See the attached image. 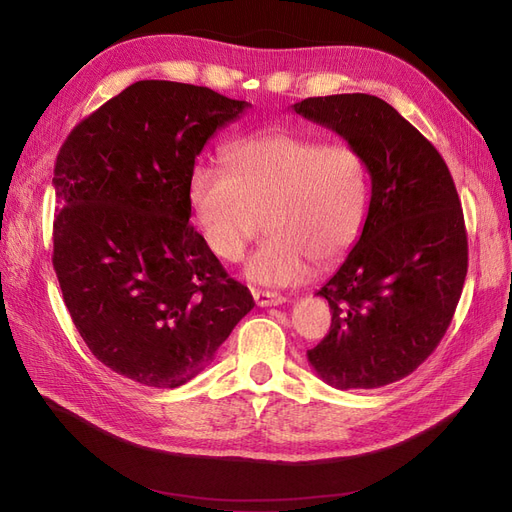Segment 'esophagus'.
I'll return each instance as SVG.
<instances>
[{
	"mask_svg": "<svg viewBox=\"0 0 512 512\" xmlns=\"http://www.w3.org/2000/svg\"><path fill=\"white\" fill-rule=\"evenodd\" d=\"M253 299L259 307H272V305H282L286 299L278 293H270V291H253Z\"/></svg>",
	"mask_w": 512,
	"mask_h": 512,
	"instance_id": "esophagus-1",
	"label": "esophagus"
}]
</instances>
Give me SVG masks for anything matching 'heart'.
Segmentation results:
<instances>
[{
    "label": "heart",
    "instance_id": "obj_1",
    "mask_svg": "<svg viewBox=\"0 0 512 512\" xmlns=\"http://www.w3.org/2000/svg\"><path fill=\"white\" fill-rule=\"evenodd\" d=\"M228 171L196 165L188 198L207 249L236 263L259 234L270 236L249 257L244 276L263 286H293L358 240L368 175L347 144H322L291 131L244 138L226 150Z\"/></svg>",
    "mask_w": 512,
    "mask_h": 512
}]
</instances>
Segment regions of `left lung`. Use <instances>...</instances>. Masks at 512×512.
Returning <instances> with one entry per match:
<instances>
[{
	"label": "left lung",
	"instance_id": "obj_1",
	"mask_svg": "<svg viewBox=\"0 0 512 512\" xmlns=\"http://www.w3.org/2000/svg\"><path fill=\"white\" fill-rule=\"evenodd\" d=\"M293 110L347 140L372 182L360 240L316 293L328 301L332 324L307 360L337 389L395 383L446 335L466 278L469 244L450 169L376 96L307 98Z\"/></svg>",
	"mask_w": 512,
	"mask_h": 512
}]
</instances>
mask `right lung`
<instances>
[{
	"label": "right lung",
	"instance_id": "1",
	"mask_svg": "<svg viewBox=\"0 0 512 512\" xmlns=\"http://www.w3.org/2000/svg\"><path fill=\"white\" fill-rule=\"evenodd\" d=\"M249 106L138 81L58 152L52 263L66 309L96 358L140 385L194 379L255 305L190 224L188 198L196 157Z\"/></svg>",
	"mask_w": 512,
	"mask_h": 512
}]
</instances>
